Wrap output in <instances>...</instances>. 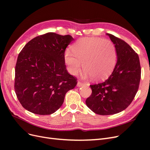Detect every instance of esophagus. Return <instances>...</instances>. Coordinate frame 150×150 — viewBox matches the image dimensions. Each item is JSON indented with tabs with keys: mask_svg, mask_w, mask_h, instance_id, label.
Returning <instances> with one entry per match:
<instances>
[{
	"mask_svg": "<svg viewBox=\"0 0 150 150\" xmlns=\"http://www.w3.org/2000/svg\"><path fill=\"white\" fill-rule=\"evenodd\" d=\"M83 84H84L83 83L80 82V81H78V83H77V86H78V87H81V86H83Z\"/></svg>",
	"mask_w": 150,
	"mask_h": 150,
	"instance_id": "1",
	"label": "esophagus"
}]
</instances>
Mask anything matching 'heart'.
I'll return each mask as SVG.
<instances>
[{
    "label": "heart",
    "instance_id": "b5f03b06",
    "mask_svg": "<svg viewBox=\"0 0 150 150\" xmlns=\"http://www.w3.org/2000/svg\"><path fill=\"white\" fill-rule=\"evenodd\" d=\"M72 50H67L64 54L67 70L72 75L78 74L83 63L84 78L99 81L106 78L115 66L116 50L110 40L83 38L74 44Z\"/></svg>",
    "mask_w": 150,
    "mask_h": 150
}]
</instances>
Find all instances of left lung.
I'll return each instance as SVG.
<instances>
[{"instance_id": "8db88e82", "label": "left lung", "mask_w": 150, "mask_h": 150, "mask_svg": "<svg viewBox=\"0 0 150 150\" xmlns=\"http://www.w3.org/2000/svg\"><path fill=\"white\" fill-rule=\"evenodd\" d=\"M106 34L116 50V65L107 79L90 85L92 94L86 101L91 110L100 115H114L125 110L133 101L141 79L138 54L124 40Z\"/></svg>"}]
</instances>
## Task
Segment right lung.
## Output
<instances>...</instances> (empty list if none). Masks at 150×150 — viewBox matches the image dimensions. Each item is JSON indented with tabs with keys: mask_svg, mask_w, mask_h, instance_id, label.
Listing matches in <instances>:
<instances>
[{
	"mask_svg": "<svg viewBox=\"0 0 150 150\" xmlns=\"http://www.w3.org/2000/svg\"><path fill=\"white\" fill-rule=\"evenodd\" d=\"M70 35L48 33L25 44L17 57L14 89L25 110L40 115H51L64 103L66 93L77 84L64 61Z\"/></svg>",
	"mask_w": 150,
	"mask_h": 150,
	"instance_id": "right-lung-1",
	"label": "right lung"
}]
</instances>
